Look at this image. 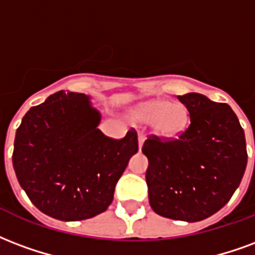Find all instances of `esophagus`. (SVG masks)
Returning <instances> with one entry per match:
<instances>
[{
    "instance_id": "34e87169",
    "label": "esophagus",
    "mask_w": 255,
    "mask_h": 255,
    "mask_svg": "<svg viewBox=\"0 0 255 255\" xmlns=\"http://www.w3.org/2000/svg\"><path fill=\"white\" fill-rule=\"evenodd\" d=\"M144 139H146V135L142 132H139V135H137V140H139V150L142 148L143 143H144Z\"/></svg>"
}]
</instances>
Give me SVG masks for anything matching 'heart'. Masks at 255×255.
Segmentation results:
<instances>
[{"label": "heart", "instance_id": "b5f03b06", "mask_svg": "<svg viewBox=\"0 0 255 255\" xmlns=\"http://www.w3.org/2000/svg\"><path fill=\"white\" fill-rule=\"evenodd\" d=\"M131 118L137 123H151L154 132L161 136H175L186 128L189 115L184 104L150 100L136 105Z\"/></svg>", "mask_w": 255, "mask_h": 255}]
</instances>
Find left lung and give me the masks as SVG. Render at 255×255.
Wrapping results in <instances>:
<instances>
[{"instance_id":"8db88e82","label":"left lung","mask_w":255,"mask_h":255,"mask_svg":"<svg viewBox=\"0 0 255 255\" xmlns=\"http://www.w3.org/2000/svg\"><path fill=\"white\" fill-rule=\"evenodd\" d=\"M177 99L189 126L177 139L150 135L142 147L148 201L163 218L193 223L216 214L237 190L248 165L246 139L227 104L199 93Z\"/></svg>"}]
</instances>
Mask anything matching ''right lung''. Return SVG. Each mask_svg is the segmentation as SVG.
I'll list each match as a JSON object with an SVG mask.
<instances>
[{"instance_id": "1", "label": "right lung", "mask_w": 255, "mask_h": 255, "mask_svg": "<svg viewBox=\"0 0 255 255\" xmlns=\"http://www.w3.org/2000/svg\"><path fill=\"white\" fill-rule=\"evenodd\" d=\"M101 116L84 93L51 94L32 107L17 128L13 167L20 185L39 211L75 222L107 211L129 158L137 152V133L105 136Z\"/></svg>"}]
</instances>
